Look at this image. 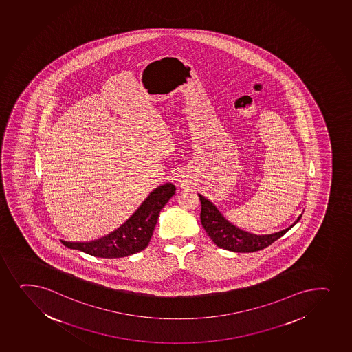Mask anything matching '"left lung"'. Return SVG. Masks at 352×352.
<instances>
[{
    "label": "left lung",
    "instance_id": "left-lung-1",
    "mask_svg": "<svg viewBox=\"0 0 352 352\" xmlns=\"http://www.w3.org/2000/svg\"><path fill=\"white\" fill-rule=\"evenodd\" d=\"M199 198L201 201L200 219H201L202 227L205 228L208 236L213 240L217 247L235 252V253H252V252L267 248L280 236H283L292 226L300 221L302 217L300 214L296 221L294 222L290 227L277 233L255 235L232 225L228 220H226L225 217H222L221 213L217 210V207L207 199L204 198L201 194H199Z\"/></svg>",
    "mask_w": 352,
    "mask_h": 352
}]
</instances>
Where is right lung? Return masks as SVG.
I'll list each match as a JSON object with an SVG mask.
<instances>
[{"label": "right lung", "mask_w": 352, "mask_h": 352, "mask_svg": "<svg viewBox=\"0 0 352 352\" xmlns=\"http://www.w3.org/2000/svg\"><path fill=\"white\" fill-rule=\"evenodd\" d=\"M175 193L172 184L160 186L148 195L124 225L107 236L91 242L62 241L65 247L78 249L92 256L116 258L142 252L150 242L159 213Z\"/></svg>", "instance_id": "right-lung-1"}]
</instances>
